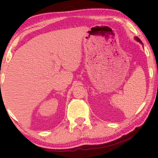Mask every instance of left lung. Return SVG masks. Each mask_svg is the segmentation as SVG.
Returning a JSON list of instances; mask_svg holds the SVG:
<instances>
[{
    "label": "left lung",
    "mask_w": 158,
    "mask_h": 158,
    "mask_svg": "<svg viewBox=\"0 0 158 158\" xmlns=\"http://www.w3.org/2000/svg\"><path fill=\"white\" fill-rule=\"evenodd\" d=\"M135 40H137V41H138V42H140V43H142V41H141V40H140L139 38H138V37H135Z\"/></svg>",
    "instance_id": "obj_1"
}]
</instances>
